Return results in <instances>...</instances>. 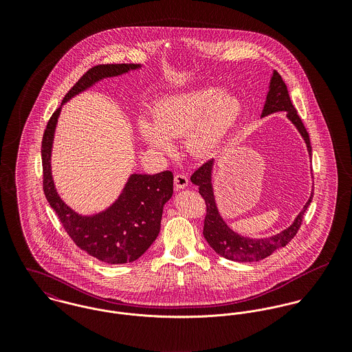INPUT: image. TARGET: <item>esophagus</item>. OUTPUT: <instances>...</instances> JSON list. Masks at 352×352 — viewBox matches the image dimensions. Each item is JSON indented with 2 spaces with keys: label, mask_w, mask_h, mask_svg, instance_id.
Instances as JSON below:
<instances>
[{
  "label": "esophagus",
  "mask_w": 352,
  "mask_h": 352,
  "mask_svg": "<svg viewBox=\"0 0 352 352\" xmlns=\"http://www.w3.org/2000/svg\"><path fill=\"white\" fill-rule=\"evenodd\" d=\"M175 186L176 188H180V190L186 188L188 186V176L184 173H177L175 176Z\"/></svg>",
  "instance_id": "esophagus-1"
}]
</instances>
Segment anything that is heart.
I'll list each match as a JSON object with an SVG mask.
<instances>
[{"mask_svg": "<svg viewBox=\"0 0 352 352\" xmlns=\"http://www.w3.org/2000/svg\"><path fill=\"white\" fill-rule=\"evenodd\" d=\"M243 115V102L236 94L215 87H198L160 98L151 118H138V131L151 151L168 154L170 138L183 135L191 155L208 157L229 138Z\"/></svg>", "mask_w": 352, "mask_h": 352, "instance_id": "obj_1", "label": "heart"}]
</instances>
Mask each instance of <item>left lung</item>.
Here are the masks:
<instances>
[{
  "label": "left lung",
  "instance_id": "left-lung-1",
  "mask_svg": "<svg viewBox=\"0 0 352 352\" xmlns=\"http://www.w3.org/2000/svg\"><path fill=\"white\" fill-rule=\"evenodd\" d=\"M285 111L287 119L297 127L300 131L309 155H311V146H310V140L309 134L302 123L301 118L297 113V109L294 108L293 102L290 100L287 87L285 81L282 80L280 74L274 70L271 80H270V87H268V94L265 98V104L261 112V118L271 115L274 112ZM215 160H210L206 164H203L198 170L194 172L191 176V182L199 187V194L201 198L206 201V218H204V226H203V236L208 245L221 254L225 258L234 260V261H258L265 258L267 256L272 254L274 252L282 247H286L297 234L300 226L302 223V218L305 211L307 210L310 201L313 199V191L303 206L300 214L296 217L294 222L280 233L264 239H250L244 237L239 233H236L233 229L228 226V223L223 221L221 217L217 203H215V197H214V188H212V168H214Z\"/></svg>",
  "mask_w": 352,
  "mask_h": 352
}]
</instances>
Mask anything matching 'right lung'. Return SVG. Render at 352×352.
I'll return each instance as SVG.
<instances>
[{
    "mask_svg": "<svg viewBox=\"0 0 352 352\" xmlns=\"http://www.w3.org/2000/svg\"><path fill=\"white\" fill-rule=\"evenodd\" d=\"M137 63H108L89 69L66 94L52 113L42 141L43 191L60 223L78 248L108 264L135 261L154 243L160 233L164 204L173 194V175L133 173L119 198L94 215H81L70 208L56 192L51 175V151L62 105L108 77L140 69Z\"/></svg>",
    "mask_w": 352,
    "mask_h": 352,
    "instance_id": "right-lung-1",
    "label": "right lung"
}]
</instances>
